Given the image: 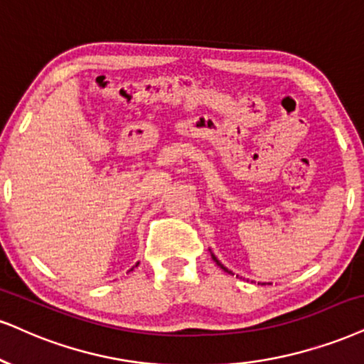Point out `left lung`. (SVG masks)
<instances>
[{
    "label": "left lung",
    "instance_id": "left-lung-1",
    "mask_svg": "<svg viewBox=\"0 0 364 364\" xmlns=\"http://www.w3.org/2000/svg\"><path fill=\"white\" fill-rule=\"evenodd\" d=\"M210 257H213V259H214V262H216V264H218V267H219V268H223V270H224V272H226V273H230V275H235V273H232L231 270H228V268H226V267H224V264H223L221 262H219V259L216 258V255H214V253H213V251H210ZM236 277H240V275H236ZM258 285H272V284H262V282H258Z\"/></svg>",
    "mask_w": 364,
    "mask_h": 364
}]
</instances>
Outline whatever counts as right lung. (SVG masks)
Wrapping results in <instances>:
<instances>
[{
	"label": "right lung",
	"instance_id": "1",
	"mask_svg": "<svg viewBox=\"0 0 364 364\" xmlns=\"http://www.w3.org/2000/svg\"><path fill=\"white\" fill-rule=\"evenodd\" d=\"M134 267H138V263H136V264H134ZM134 267H133V268H134ZM133 268H132V270H133Z\"/></svg>",
	"mask_w": 364,
	"mask_h": 364
}]
</instances>
